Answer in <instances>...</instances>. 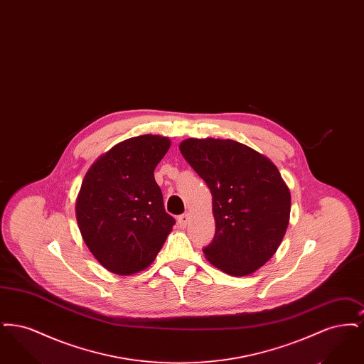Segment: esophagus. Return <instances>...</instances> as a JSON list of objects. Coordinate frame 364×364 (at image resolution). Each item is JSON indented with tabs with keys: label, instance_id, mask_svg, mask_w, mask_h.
Wrapping results in <instances>:
<instances>
[{
	"label": "esophagus",
	"instance_id": "1",
	"mask_svg": "<svg viewBox=\"0 0 364 364\" xmlns=\"http://www.w3.org/2000/svg\"><path fill=\"white\" fill-rule=\"evenodd\" d=\"M188 213H184V214H181V215H178V225L181 226V228H186L187 224H188Z\"/></svg>",
	"mask_w": 364,
	"mask_h": 364
}]
</instances>
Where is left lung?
Wrapping results in <instances>:
<instances>
[{
	"label": "left lung",
	"instance_id": "left-lung-1",
	"mask_svg": "<svg viewBox=\"0 0 364 364\" xmlns=\"http://www.w3.org/2000/svg\"><path fill=\"white\" fill-rule=\"evenodd\" d=\"M180 151L213 196L208 262L230 276L254 273L274 255L289 224L291 193L277 166L230 139H187Z\"/></svg>",
	"mask_w": 364,
	"mask_h": 364
}]
</instances>
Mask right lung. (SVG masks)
<instances>
[{
  "label": "right lung",
  "instance_id": "add662e5",
  "mask_svg": "<svg viewBox=\"0 0 364 364\" xmlns=\"http://www.w3.org/2000/svg\"><path fill=\"white\" fill-rule=\"evenodd\" d=\"M171 140L141 135L114 146L88 169L76 200V220L91 254L112 273L150 266L176 224L154 178Z\"/></svg>",
  "mask_w": 364,
  "mask_h": 364
}]
</instances>
